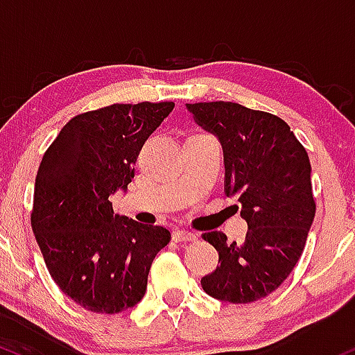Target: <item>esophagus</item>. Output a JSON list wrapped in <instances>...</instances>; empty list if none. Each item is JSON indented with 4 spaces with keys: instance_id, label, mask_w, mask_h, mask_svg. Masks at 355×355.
<instances>
[{
    "instance_id": "1",
    "label": "esophagus",
    "mask_w": 355,
    "mask_h": 355,
    "mask_svg": "<svg viewBox=\"0 0 355 355\" xmlns=\"http://www.w3.org/2000/svg\"><path fill=\"white\" fill-rule=\"evenodd\" d=\"M173 238H174V240H176V241H194L198 236L193 233V231L178 230V231H174Z\"/></svg>"
}]
</instances>
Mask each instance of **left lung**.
<instances>
[{
  "label": "left lung",
  "instance_id": "left-lung-1",
  "mask_svg": "<svg viewBox=\"0 0 355 355\" xmlns=\"http://www.w3.org/2000/svg\"><path fill=\"white\" fill-rule=\"evenodd\" d=\"M186 107L221 142L225 193L238 198L248 223L243 243H228L223 231L202 234L220 254L202 290L230 304L260 300L284 284L305 248L315 216L309 154L273 114L221 101Z\"/></svg>",
  "mask_w": 355,
  "mask_h": 355
}]
</instances>
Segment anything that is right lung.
<instances>
[{"mask_svg": "<svg viewBox=\"0 0 355 355\" xmlns=\"http://www.w3.org/2000/svg\"><path fill=\"white\" fill-rule=\"evenodd\" d=\"M173 102L114 103L75 115L46 149L35 179L31 228L46 268L67 297L95 313L142 300L162 226L114 216L110 194L127 189L150 134Z\"/></svg>", "mask_w": 355, "mask_h": 355, "instance_id": "add662e5", "label": "right lung"}]
</instances>
